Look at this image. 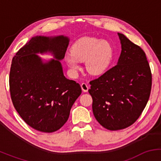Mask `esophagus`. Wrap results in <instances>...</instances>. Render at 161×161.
Here are the masks:
<instances>
[{
	"label": "esophagus",
	"instance_id": "34e87169",
	"mask_svg": "<svg viewBox=\"0 0 161 161\" xmlns=\"http://www.w3.org/2000/svg\"><path fill=\"white\" fill-rule=\"evenodd\" d=\"M81 88H82L83 92H88V88H89V86H88V84H87V83L82 82V84H81Z\"/></svg>",
	"mask_w": 161,
	"mask_h": 161
}]
</instances>
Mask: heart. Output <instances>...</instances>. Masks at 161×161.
Masks as SVG:
<instances>
[{
    "label": "heart",
    "instance_id": "1",
    "mask_svg": "<svg viewBox=\"0 0 161 161\" xmlns=\"http://www.w3.org/2000/svg\"><path fill=\"white\" fill-rule=\"evenodd\" d=\"M113 56L114 49L110 42L95 37L86 36L73 44L71 53L65 55V60L73 71L80 68L79 61H86L88 73L100 75L110 66Z\"/></svg>",
    "mask_w": 161,
    "mask_h": 161
}]
</instances>
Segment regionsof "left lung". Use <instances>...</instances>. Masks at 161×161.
<instances>
[{
	"label": "left lung",
	"instance_id": "8db88e82",
	"mask_svg": "<svg viewBox=\"0 0 161 161\" xmlns=\"http://www.w3.org/2000/svg\"><path fill=\"white\" fill-rule=\"evenodd\" d=\"M122 51L117 64L90 81L95 117L109 130L130 126L143 112L151 91L152 75L145 51L118 33Z\"/></svg>",
	"mask_w": 161,
	"mask_h": 161
}]
</instances>
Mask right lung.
I'll list each match as a JSON object with an SVG mask.
<instances>
[{
    "mask_svg": "<svg viewBox=\"0 0 161 161\" xmlns=\"http://www.w3.org/2000/svg\"><path fill=\"white\" fill-rule=\"evenodd\" d=\"M68 45L64 36H36L12 60L9 85L13 104L25 123L40 132L61 128L82 93L79 83L63 73L60 60L65 57ZM47 51L53 52L57 60L43 64L36 53Z\"/></svg>",
    "mask_w": 161,
    "mask_h": 161,
    "instance_id": "right-lung-1",
    "label": "right lung"
}]
</instances>
